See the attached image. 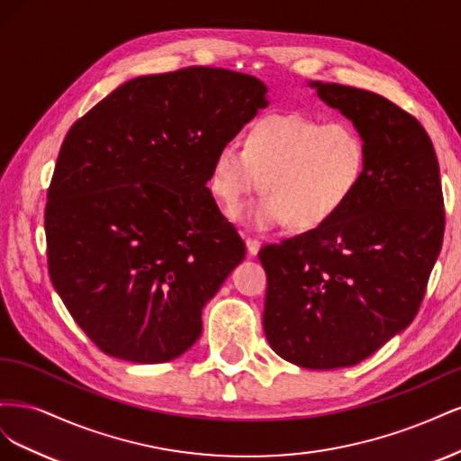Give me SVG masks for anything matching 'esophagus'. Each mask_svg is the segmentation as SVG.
<instances>
[{"label":"esophagus","mask_w":461,"mask_h":461,"mask_svg":"<svg viewBox=\"0 0 461 461\" xmlns=\"http://www.w3.org/2000/svg\"><path fill=\"white\" fill-rule=\"evenodd\" d=\"M246 248H248V254L249 256H258L259 248H261V242L256 240V239H246Z\"/></svg>","instance_id":"esophagus-1"}]
</instances>
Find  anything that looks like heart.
<instances>
[{"label":"heart","instance_id":"obj_1","mask_svg":"<svg viewBox=\"0 0 461 461\" xmlns=\"http://www.w3.org/2000/svg\"><path fill=\"white\" fill-rule=\"evenodd\" d=\"M367 161V142L352 122L273 113L249 124L244 148H219L209 190L234 209L259 188L265 196L234 215L258 229L286 222L292 230H317L354 198Z\"/></svg>","mask_w":461,"mask_h":461}]
</instances>
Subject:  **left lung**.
I'll use <instances>...</instances> for the list:
<instances>
[{
    "label": "left lung",
    "mask_w": 461,
    "mask_h": 461,
    "mask_svg": "<svg viewBox=\"0 0 461 461\" xmlns=\"http://www.w3.org/2000/svg\"><path fill=\"white\" fill-rule=\"evenodd\" d=\"M364 134L369 161L354 198L325 227L261 248L263 330L305 369L350 367L420 312L442 248L444 198L423 124L386 97L313 82Z\"/></svg>",
    "instance_id": "1"
}]
</instances>
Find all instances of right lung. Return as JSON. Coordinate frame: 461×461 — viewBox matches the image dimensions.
Here are the masks:
<instances>
[{
    "label": "right lung",
    "instance_id": "obj_1",
    "mask_svg": "<svg viewBox=\"0 0 461 461\" xmlns=\"http://www.w3.org/2000/svg\"><path fill=\"white\" fill-rule=\"evenodd\" d=\"M229 68L138 77L68 129L44 213L53 288L107 356L163 364L246 256L205 185L215 153L267 107Z\"/></svg>",
    "mask_w": 461,
    "mask_h": 461
}]
</instances>
